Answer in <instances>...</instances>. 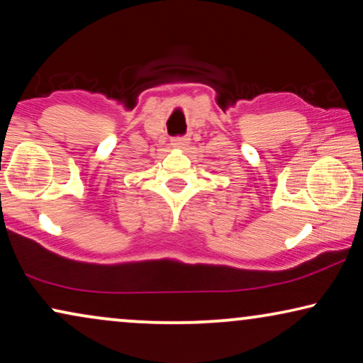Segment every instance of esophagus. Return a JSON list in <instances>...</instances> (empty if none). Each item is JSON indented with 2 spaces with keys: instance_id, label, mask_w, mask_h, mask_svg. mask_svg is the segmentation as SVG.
<instances>
[{
  "instance_id": "1",
  "label": "esophagus",
  "mask_w": 363,
  "mask_h": 363,
  "mask_svg": "<svg viewBox=\"0 0 363 363\" xmlns=\"http://www.w3.org/2000/svg\"><path fill=\"white\" fill-rule=\"evenodd\" d=\"M188 143H190V138L186 135H182V137H173L172 138V145L173 147H178V148H185Z\"/></svg>"
}]
</instances>
